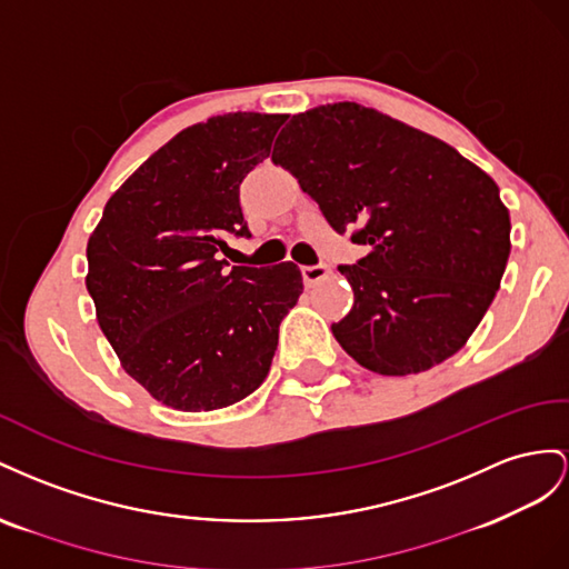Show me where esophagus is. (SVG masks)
I'll list each match as a JSON object with an SVG mask.
<instances>
[{
    "instance_id": "esophagus-1",
    "label": "esophagus",
    "mask_w": 569,
    "mask_h": 569,
    "mask_svg": "<svg viewBox=\"0 0 569 569\" xmlns=\"http://www.w3.org/2000/svg\"><path fill=\"white\" fill-rule=\"evenodd\" d=\"M331 271L327 264H315V267H302V279L307 286H317L319 281L327 279Z\"/></svg>"
}]
</instances>
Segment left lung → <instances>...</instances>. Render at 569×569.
<instances>
[{
  "mask_svg": "<svg viewBox=\"0 0 569 569\" xmlns=\"http://www.w3.org/2000/svg\"><path fill=\"white\" fill-rule=\"evenodd\" d=\"M273 164L298 178L331 229L369 246L338 267L355 302L331 331L383 377L456 355L496 298L510 214L493 178L448 142L357 102L296 113Z\"/></svg>",
  "mask_w": 569,
  "mask_h": 569,
  "instance_id": "left-lung-1",
  "label": "left lung"
}]
</instances>
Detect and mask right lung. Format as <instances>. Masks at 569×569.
Returning a JSON list of instances; mask_svg holds the SVG:
<instances>
[{
    "label": "right lung",
    "mask_w": 569,
    "mask_h": 569,
    "mask_svg": "<svg viewBox=\"0 0 569 569\" xmlns=\"http://www.w3.org/2000/svg\"><path fill=\"white\" fill-rule=\"evenodd\" d=\"M286 119L236 111L186 128L111 194L88 240L100 329L167 408H229L269 375L302 273L293 262L229 269L219 252L226 236L250 238L240 183Z\"/></svg>",
    "instance_id": "right-lung-1"
}]
</instances>
